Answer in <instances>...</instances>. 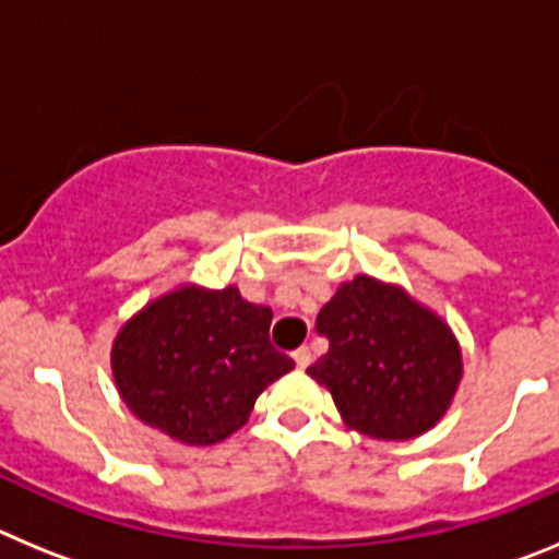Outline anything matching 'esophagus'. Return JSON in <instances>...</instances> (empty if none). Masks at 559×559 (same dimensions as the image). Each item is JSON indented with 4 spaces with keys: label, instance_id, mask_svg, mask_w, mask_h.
Here are the masks:
<instances>
[{
    "label": "esophagus",
    "instance_id": "34e87169",
    "mask_svg": "<svg viewBox=\"0 0 559 559\" xmlns=\"http://www.w3.org/2000/svg\"><path fill=\"white\" fill-rule=\"evenodd\" d=\"M294 360L299 369H308L310 360H313V355H310L308 347H299V349H294Z\"/></svg>",
    "mask_w": 559,
    "mask_h": 559
}]
</instances>
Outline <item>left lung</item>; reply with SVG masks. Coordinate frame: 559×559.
Returning <instances> with one entry per match:
<instances>
[{"label": "left lung", "instance_id": "8db88e82", "mask_svg": "<svg viewBox=\"0 0 559 559\" xmlns=\"http://www.w3.org/2000/svg\"><path fill=\"white\" fill-rule=\"evenodd\" d=\"M316 333L330 347L308 374L355 431L408 439L445 414L462 374L456 338L400 288L355 276L319 310Z\"/></svg>", "mask_w": 559, "mask_h": 559}]
</instances>
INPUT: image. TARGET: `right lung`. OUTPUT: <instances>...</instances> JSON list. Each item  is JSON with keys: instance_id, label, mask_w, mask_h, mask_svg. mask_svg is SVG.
<instances>
[{"instance_id": "right-lung-1", "label": "right lung", "mask_w": 559, "mask_h": 559, "mask_svg": "<svg viewBox=\"0 0 559 559\" xmlns=\"http://www.w3.org/2000/svg\"><path fill=\"white\" fill-rule=\"evenodd\" d=\"M271 316L237 288L162 296L114 341L122 400L142 423L179 442H221L249 419L257 394L294 369L271 344Z\"/></svg>"}]
</instances>
